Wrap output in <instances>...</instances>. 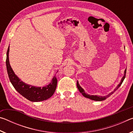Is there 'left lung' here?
Segmentation results:
<instances>
[{
	"label": "left lung",
	"instance_id": "8db88e82",
	"mask_svg": "<svg viewBox=\"0 0 133 133\" xmlns=\"http://www.w3.org/2000/svg\"><path fill=\"white\" fill-rule=\"evenodd\" d=\"M125 74H126V69L125 70V71H124V76H123V78H122V79H121V82L120 83V84H119L117 85V87H116V89L114 90L113 91L111 92V93H110V94H108V95L106 96H103H103H93V95H89V94H86V93H85V91H84V90H83L82 88V87H80V85L78 84V82H77V88L78 89V90H79V91L83 94V96L85 97L91 99V100H95V101H103V100H105V99H106L107 98H108V97H110V96H111L112 94H113L114 92L116 90H117L119 88V87H120V86L121 85V84H122V83L123 82V81H124V78L125 77Z\"/></svg>",
	"mask_w": 133,
	"mask_h": 133
}]
</instances>
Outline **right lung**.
<instances>
[{
	"label": "right lung",
	"instance_id": "obj_1",
	"mask_svg": "<svg viewBox=\"0 0 133 133\" xmlns=\"http://www.w3.org/2000/svg\"><path fill=\"white\" fill-rule=\"evenodd\" d=\"M9 46L8 49L7 54H6L7 55L6 60V68H7L8 74L10 82L17 91L31 102H41V101L48 100V98L51 97L55 92L57 86V80L55 76L50 84L45 87H43L42 88L25 84L21 81L13 72L9 63Z\"/></svg>",
	"mask_w": 133,
	"mask_h": 133
}]
</instances>
